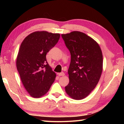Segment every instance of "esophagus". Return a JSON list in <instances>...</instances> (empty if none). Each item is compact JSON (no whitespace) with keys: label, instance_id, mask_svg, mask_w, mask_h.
Wrapping results in <instances>:
<instances>
[{"label":"esophagus","instance_id":"34e87169","mask_svg":"<svg viewBox=\"0 0 124 124\" xmlns=\"http://www.w3.org/2000/svg\"><path fill=\"white\" fill-rule=\"evenodd\" d=\"M64 75H65V74H64V73H63V72H61V73H58V76H60V77H61V76H64Z\"/></svg>","mask_w":124,"mask_h":124}]
</instances>
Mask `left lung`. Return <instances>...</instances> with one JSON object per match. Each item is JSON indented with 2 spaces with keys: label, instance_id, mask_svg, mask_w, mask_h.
<instances>
[{
  "label": "left lung",
  "instance_id": "left-lung-1",
  "mask_svg": "<svg viewBox=\"0 0 124 124\" xmlns=\"http://www.w3.org/2000/svg\"><path fill=\"white\" fill-rule=\"evenodd\" d=\"M61 35L71 56L70 82L65 90L73 99L82 100L100 80L103 70L101 49L95 40L83 32L73 31Z\"/></svg>",
  "mask_w": 124,
  "mask_h": 124
}]
</instances>
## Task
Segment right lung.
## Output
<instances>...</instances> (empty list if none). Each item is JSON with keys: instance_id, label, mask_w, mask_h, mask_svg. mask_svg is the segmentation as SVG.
Segmentation results:
<instances>
[{"instance_id": "obj_1", "label": "right lung", "mask_w": 124, "mask_h": 124, "mask_svg": "<svg viewBox=\"0 0 124 124\" xmlns=\"http://www.w3.org/2000/svg\"><path fill=\"white\" fill-rule=\"evenodd\" d=\"M59 33L37 31L25 38L21 44L16 67L23 85L32 97L45 95L54 82L56 73L46 61V54L60 39Z\"/></svg>"}]
</instances>
